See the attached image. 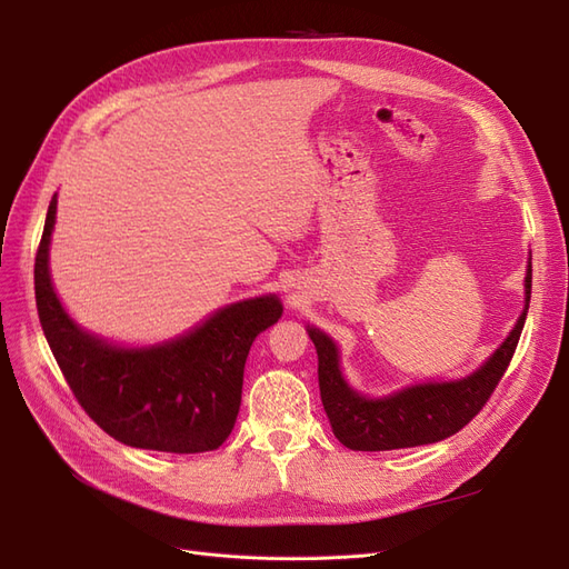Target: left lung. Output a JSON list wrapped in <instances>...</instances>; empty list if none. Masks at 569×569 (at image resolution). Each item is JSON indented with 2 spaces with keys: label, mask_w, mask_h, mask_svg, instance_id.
<instances>
[{
  "label": "left lung",
  "mask_w": 569,
  "mask_h": 569,
  "mask_svg": "<svg viewBox=\"0 0 569 569\" xmlns=\"http://www.w3.org/2000/svg\"><path fill=\"white\" fill-rule=\"evenodd\" d=\"M531 297V258L525 274V306L508 337L470 375L443 382H416L382 396L353 389L341 370L337 341L306 325L318 351L320 399L335 437L351 451H391L437 443L456 435L489 401L518 347Z\"/></svg>",
  "instance_id": "8db88e82"
}]
</instances>
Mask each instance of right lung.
<instances>
[{"instance_id":"1","label":"right lung","mask_w":569,"mask_h":569,"mask_svg":"<svg viewBox=\"0 0 569 569\" xmlns=\"http://www.w3.org/2000/svg\"><path fill=\"white\" fill-rule=\"evenodd\" d=\"M57 194L36 258V299L51 353L84 412L116 441L163 453L213 451L232 432L253 339L282 318L278 295L218 308L187 332L126 347L84 330L49 270Z\"/></svg>"}]
</instances>
